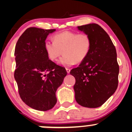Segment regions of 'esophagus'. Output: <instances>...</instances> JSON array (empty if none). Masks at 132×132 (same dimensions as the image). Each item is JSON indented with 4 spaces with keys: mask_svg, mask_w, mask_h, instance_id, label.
I'll list each match as a JSON object with an SVG mask.
<instances>
[{
    "mask_svg": "<svg viewBox=\"0 0 132 132\" xmlns=\"http://www.w3.org/2000/svg\"><path fill=\"white\" fill-rule=\"evenodd\" d=\"M66 71H67V73H70V68H66Z\"/></svg>",
    "mask_w": 132,
    "mask_h": 132,
    "instance_id": "1",
    "label": "esophagus"
}]
</instances>
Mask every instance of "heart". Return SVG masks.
Returning a JSON list of instances; mask_svg holds the SVG:
<instances>
[{
  "instance_id": "heart-1",
  "label": "heart",
  "mask_w": 132,
  "mask_h": 132,
  "mask_svg": "<svg viewBox=\"0 0 132 132\" xmlns=\"http://www.w3.org/2000/svg\"><path fill=\"white\" fill-rule=\"evenodd\" d=\"M53 40L45 41V51L51 61H56L64 54L59 60L63 66H70L84 61L91 48L90 37L86 33L63 31L54 35Z\"/></svg>"
}]
</instances>
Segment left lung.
Segmentation results:
<instances>
[{
	"mask_svg": "<svg viewBox=\"0 0 132 132\" xmlns=\"http://www.w3.org/2000/svg\"><path fill=\"white\" fill-rule=\"evenodd\" d=\"M90 37L88 56L70 74L75 78L76 101L81 106H102L117 89L119 65L114 45L105 30L95 23L78 26Z\"/></svg>",
	"mask_w": 132,
	"mask_h": 132,
	"instance_id": "left-lung-1",
	"label": "left lung"
}]
</instances>
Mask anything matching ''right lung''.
<instances>
[{"label": "right lung", "instance_id": "right-lung-1", "mask_svg": "<svg viewBox=\"0 0 132 132\" xmlns=\"http://www.w3.org/2000/svg\"><path fill=\"white\" fill-rule=\"evenodd\" d=\"M55 29H26L16 43L14 78L22 101L33 109L45 111L57 102L55 92L67 72L48 59L44 42Z\"/></svg>", "mask_w": 132, "mask_h": 132}]
</instances>
